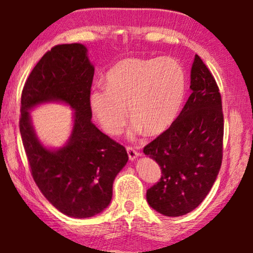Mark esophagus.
Segmentation results:
<instances>
[{
	"label": "esophagus",
	"mask_w": 253,
	"mask_h": 253,
	"mask_svg": "<svg viewBox=\"0 0 253 253\" xmlns=\"http://www.w3.org/2000/svg\"><path fill=\"white\" fill-rule=\"evenodd\" d=\"M126 151H127V153H128V157H129L130 161H134V160H136L137 157L139 156V153L137 152L135 148H132V147H130V146H127V147H126Z\"/></svg>",
	"instance_id": "esophagus-1"
}]
</instances>
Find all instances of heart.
Wrapping results in <instances>:
<instances>
[{"mask_svg": "<svg viewBox=\"0 0 253 253\" xmlns=\"http://www.w3.org/2000/svg\"><path fill=\"white\" fill-rule=\"evenodd\" d=\"M186 91V75L176 59L128 58L119 61L89 95V107L107 134L119 135L129 110L130 134L160 135L176 121Z\"/></svg>", "mask_w": 253, "mask_h": 253, "instance_id": "obj_1", "label": "heart"}]
</instances>
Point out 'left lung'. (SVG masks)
I'll list each match as a JSON object with an SVG mask.
<instances>
[{"label":"left lung","mask_w":253,"mask_h":253,"mask_svg":"<svg viewBox=\"0 0 253 253\" xmlns=\"http://www.w3.org/2000/svg\"><path fill=\"white\" fill-rule=\"evenodd\" d=\"M191 96L168 130L144 147L162 176L148 188V204L166 216L193 211L211 190L223 156L222 99L211 71L198 54L191 70Z\"/></svg>","instance_id":"1"}]
</instances>
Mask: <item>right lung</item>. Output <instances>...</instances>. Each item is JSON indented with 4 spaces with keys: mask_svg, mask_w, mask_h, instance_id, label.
Masks as SVG:
<instances>
[{
    "mask_svg": "<svg viewBox=\"0 0 253 253\" xmlns=\"http://www.w3.org/2000/svg\"><path fill=\"white\" fill-rule=\"evenodd\" d=\"M93 72L84 45H55L33 68L21 96L20 132L34 182L55 209L78 219L108 207L114 179L128 161L125 147L91 122ZM49 101L66 102L75 110L71 138L57 151L39 142L28 113Z\"/></svg>",
    "mask_w": 253,
    "mask_h": 253,
    "instance_id": "obj_1",
    "label": "right lung"
}]
</instances>
